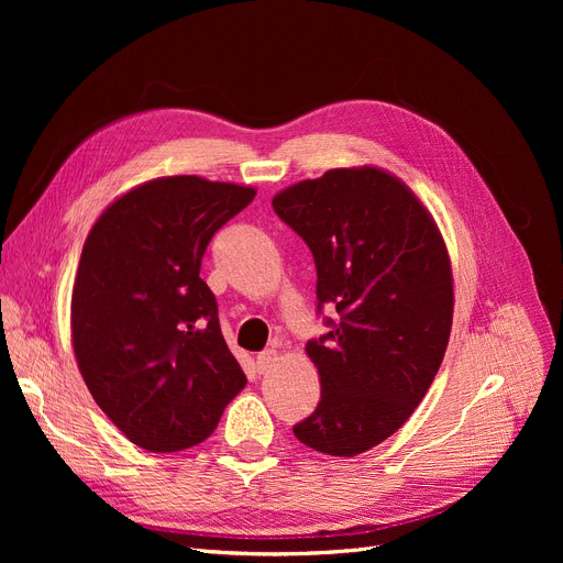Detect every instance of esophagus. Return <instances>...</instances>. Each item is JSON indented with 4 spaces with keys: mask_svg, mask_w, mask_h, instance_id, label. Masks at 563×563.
Listing matches in <instances>:
<instances>
[{
    "mask_svg": "<svg viewBox=\"0 0 563 563\" xmlns=\"http://www.w3.org/2000/svg\"><path fill=\"white\" fill-rule=\"evenodd\" d=\"M278 361V351L276 349H264L257 353V369L266 372L272 369V365Z\"/></svg>",
    "mask_w": 563,
    "mask_h": 563,
    "instance_id": "34e87169",
    "label": "esophagus"
}]
</instances>
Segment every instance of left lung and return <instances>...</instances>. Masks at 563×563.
Instances as JSON below:
<instances>
[{
  "mask_svg": "<svg viewBox=\"0 0 563 563\" xmlns=\"http://www.w3.org/2000/svg\"><path fill=\"white\" fill-rule=\"evenodd\" d=\"M274 212L314 257L317 314L338 312L306 344L321 399L294 435L321 454L356 456L412 416L445 356L454 312L445 242L412 191L374 166L294 185Z\"/></svg>",
  "mask_w": 563,
  "mask_h": 563,
  "instance_id": "1",
  "label": "left lung"
}]
</instances>
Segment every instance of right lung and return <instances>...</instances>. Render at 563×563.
<instances>
[{"label": "right lung", "instance_id": "obj_1", "mask_svg": "<svg viewBox=\"0 0 563 563\" xmlns=\"http://www.w3.org/2000/svg\"><path fill=\"white\" fill-rule=\"evenodd\" d=\"M253 198L251 187L159 177L111 202L86 236L73 287L77 365L141 450L198 445L246 386L200 262Z\"/></svg>", "mask_w": 563, "mask_h": 563}]
</instances>
